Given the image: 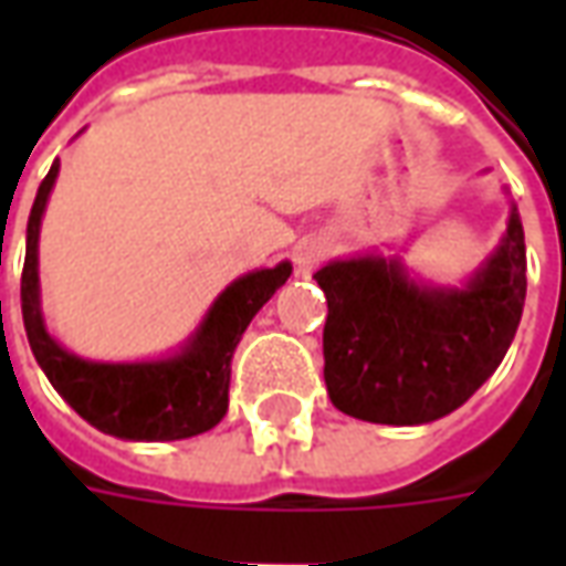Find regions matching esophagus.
<instances>
[{"label": "esophagus", "mask_w": 566, "mask_h": 566, "mask_svg": "<svg viewBox=\"0 0 566 566\" xmlns=\"http://www.w3.org/2000/svg\"><path fill=\"white\" fill-rule=\"evenodd\" d=\"M327 254V245L321 239H303L300 245L294 248V266L300 279H308L312 272L318 270V263Z\"/></svg>", "instance_id": "1"}]
</instances>
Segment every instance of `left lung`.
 Segmentation results:
<instances>
[{
  "label": "left lung",
  "instance_id": "1",
  "mask_svg": "<svg viewBox=\"0 0 566 566\" xmlns=\"http://www.w3.org/2000/svg\"><path fill=\"white\" fill-rule=\"evenodd\" d=\"M515 202L500 245L461 284L421 282L400 258L357 254L315 272L327 296L324 381L333 406L373 424H427L500 367L527 294Z\"/></svg>",
  "mask_w": 566,
  "mask_h": 566
}]
</instances>
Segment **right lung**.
I'll use <instances>...</instances> for the list:
<instances>
[{"label": "right lung", "instance_id": "1", "mask_svg": "<svg viewBox=\"0 0 566 566\" xmlns=\"http://www.w3.org/2000/svg\"><path fill=\"white\" fill-rule=\"evenodd\" d=\"M60 160L39 185L27 221V260L20 279L23 327L39 367L56 394L84 421L108 437L133 442H169L206 433L227 416L230 406V360L242 333L287 279L291 263L239 275L211 303L206 318L187 343L169 357L105 364L72 355L44 327L42 287H39V233L54 190Z\"/></svg>", "mask_w": 566, "mask_h": 566}]
</instances>
